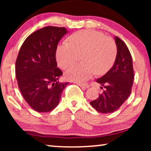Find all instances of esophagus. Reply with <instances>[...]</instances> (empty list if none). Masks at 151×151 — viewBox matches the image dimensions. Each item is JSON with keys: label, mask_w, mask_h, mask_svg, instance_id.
Listing matches in <instances>:
<instances>
[{"label": "esophagus", "mask_w": 151, "mask_h": 151, "mask_svg": "<svg viewBox=\"0 0 151 151\" xmlns=\"http://www.w3.org/2000/svg\"><path fill=\"white\" fill-rule=\"evenodd\" d=\"M78 85H79L80 87H82V88H86L89 87V85H88L87 83H84V84L78 83Z\"/></svg>", "instance_id": "1"}]
</instances>
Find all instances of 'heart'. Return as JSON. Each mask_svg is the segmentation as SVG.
<instances>
[{
	"label": "heart",
	"instance_id": "obj_1",
	"mask_svg": "<svg viewBox=\"0 0 151 151\" xmlns=\"http://www.w3.org/2000/svg\"><path fill=\"white\" fill-rule=\"evenodd\" d=\"M69 43L59 45L56 58L60 67L64 69L71 67L82 55L84 64L76 65L68 70L66 78L77 82H83L96 75L106 73L114 63L117 47L114 40L105 36L102 32L82 30L70 38Z\"/></svg>",
	"mask_w": 151,
	"mask_h": 151
}]
</instances>
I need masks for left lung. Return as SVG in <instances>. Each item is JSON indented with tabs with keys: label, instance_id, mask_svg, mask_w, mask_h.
Returning <instances> with one entry per match:
<instances>
[{
	"label": "left lung",
	"instance_id": "1",
	"mask_svg": "<svg viewBox=\"0 0 151 151\" xmlns=\"http://www.w3.org/2000/svg\"><path fill=\"white\" fill-rule=\"evenodd\" d=\"M117 55L112 68L106 74L96 80L104 89L98 98L90 104L101 113L117 111L129 98L132 90L134 72L131 53L124 41L115 37ZM101 88H103L102 86Z\"/></svg>",
	"mask_w": 151,
	"mask_h": 151
}]
</instances>
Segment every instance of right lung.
Listing matches in <instances>:
<instances>
[{
    "label": "right lung",
    "mask_w": 151,
    "mask_h": 151,
    "mask_svg": "<svg viewBox=\"0 0 151 151\" xmlns=\"http://www.w3.org/2000/svg\"><path fill=\"white\" fill-rule=\"evenodd\" d=\"M65 27L48 26L32 33L24 41L16 61V77L22 96L34 110L52 111L59 104L69 82H60L55 53Z\"/></svg>",
    "instance_id": "1"
}]
</instances>
